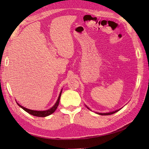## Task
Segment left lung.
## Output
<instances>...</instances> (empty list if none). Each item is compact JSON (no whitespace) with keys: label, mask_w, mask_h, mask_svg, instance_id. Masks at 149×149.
<instances>
[{"label":"left lung","mask_w":149,"mask_h":149,"mask_svg":"<svg viewBox=\"0 0 149 149\" xmlns=\"http://www.w3.org/2000/svg\"><path fill=\"white\" fill-rule=\"evenodd\" d=\"M86 107L88 108V109H89V108L86 106ZM120 109H119V110H115V111H111V112H109V113H97L96 112V113H97V114H99V115H111V114H113V113H116V112H117V111H118ZM90 110V109H89Z\"/></svg>","instance_id":"1"}]
</instances>
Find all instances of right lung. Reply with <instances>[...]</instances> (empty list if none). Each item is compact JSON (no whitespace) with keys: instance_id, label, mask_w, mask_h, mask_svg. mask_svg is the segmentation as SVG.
Here are the masks:
<instances>
[{"instance_id":"obj_1","label":"right lung","mask_w":149,"mask_h":149,"mask_svg":"<svg viewBox=\"0 0 149 149\" xmlns=\"http://www.w3.org/2000/svg\"><path fill=\"white\" fill-rule=\"evenodd\" d=\"M61 91H62V89H61V91H60V93L59 96L58 97V99H57V102H56V103L55 104V105L52 107H51L50 109L47 110H44V111L32 110H30V109H26V108H24V107L20 105L19 104L17 103V104L18 105L19 107H21L22 109H23L25 111L28 112V113H29L31 115H32L35 116H38V117H45V116H49L51 114H52L56 110V109H57L58 105L59 104L60 96H61Z\"/></svg>"}]
</instances>
